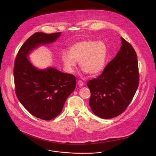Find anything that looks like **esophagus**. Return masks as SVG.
I'll return each mask as SVG.
<instances>
[{
	"label": "esophagus",
	"mask_w": 156,
	"mask_h": 156,
	"mask_svg": "<svg viewBox=\"0 0 156 156\" xmlns=\"http://www.w3.org/2000/svg\"><path fill=\"white\" fill-rule=\"evenodd\" d=\"M78 84L80 86H83V84H84V83H83L82 81L79 80V81H78Z\"/></svg>",
	"instance_id": "1"
}]
</instances>
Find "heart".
<instances>
[{
    "mask_svg": "<svg viewBox=\"0 0 156 156\" xmlns=\"http://www.w3.org/2000/svg\"><path fill=\"white\" fill-rule=\"evenodd\" d=\"M107 57V48L102 41L83 40L77 42L70 48L69 52L63 51L62 61L65 70L74 72L80 62V65L85 73L91 75L99 74L104 68Z\"/></svg>",
    "mask_w": 156,
    "mask_h": 156,
    "instance_id": "b5f03b06",
    "label": "heart"
}]
</instances>
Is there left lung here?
<instances>
[{
    "mask_svg": "<svg viewBox=\"0 0 156 156\" xmlns=\"http://www.w3.org/2000/svg\"><path fill=\"white\" fill-rule=\"evenodd\" d=\"M122 46L114 58L97 78L89 81L92 112L105 119L122 114L134 97L139 84L137 55L132 46L121 37Z\"/></svg>",
    "mask_w": 156,
    "mask_h": 156,
    "instance_id": "1",
    "label": "left lung"
}]
</instances>
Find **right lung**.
I'll list each match as a JSON object with an SVG mask.
<instances>
[{
    "label": "right lung",
    "instance_id": "add662e5",
    "mask_svg": "<svg viewBox=\"0 0 156 156\" xmlns=\"http://www.w3.org/2000/svg\"><path fill=\"white\" fill-rule=\"evenodd\" d=\"M61 33L37 32L22 45L16 55L13 71L16 96L33 116L50 120L58 115L66 99L75 90L76 77L52 66L39 69L30 60L29 55L41 46L54 42Z\"/></svg>",
    "mask_w": 156,
    "mask_h": 156
}]
</instances>
